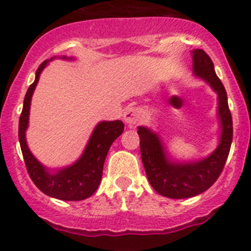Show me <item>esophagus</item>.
I'll return each instance as SVG.
<instances>
[{
  "label": "esophagus",
  "mask_w": 251,
  "mask_h": 251,
  "mask_svg": "<svg viewBox=\"0 0 251 251\" xmlns=\"http://www.w3.org/2000/svg\"><path fill=\"white\" fill-rule=\"evenodd\" d=\"M139 119H140V114H139V110L136 107L133 106H128L126 107L125 111H124V121L127 124L128 126H135L137 123H139Z\"/></svg>",
  "instance_id": "1"
}]
</instances>
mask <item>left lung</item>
Masks as SVG:
<instances>
[{
    "label": "left lung",
    "instance_id": "8db88e82",
    "mask_svg": "<svg viewBox=\"0 0 251 251\" xmlns=\"http://www.w3.org/2000/svg\"><path fill=\"white\" fill-rule=\"evenodd\" d=\"M193 73L204 80L218 95V119L221 137L217 149L202 160L178 162L171 160L162 140L151 128L139 126L140 150L146 176L161 196L182 200L198 196L213 186L223 171L233 140V120L223 83L214 72V64L202 49L192 50Z\"/></svg>",
    "mask_w": 251,
    "mask_h": 251
}]
</instances>
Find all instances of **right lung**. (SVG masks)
Listing matches in <instances>:
<instances>
[{
	"mask_svg": "<svg viewBox=\"0 0 251 251\" xmlns=\"http://www.w3.org/2000/svg\"><path fill=\"white\" fill-rule=\"evenodd\" d=\"M54 58L55 57L50 58L49 60H44L39 65L36 72V79L28 88L20 118L18 139H20L21 150H22L28 175L33 183L44 194L60 201H83L93 196L94 192L99 187L106 154L112 142L123 133L124 123L120 120H115L101 121L98 124L91 133L84 152L73 165L58 168V170H50L42 165L28 149L25 131H27L28 121H29L30 100H32L34 89L38 84L39 75L47 67L48 62ZM60 58L74 60L73 57Z\"/></svg>",
	"mask_w": 251,
	"mask_h": 251,
	"instance_id": "obj_1",
	"label": "right lung"
}]
</instances>
